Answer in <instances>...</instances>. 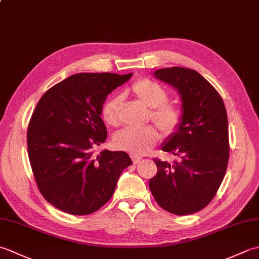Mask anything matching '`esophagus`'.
I'll return each instance as SVG.
<instances>
[{"mask_svg": "<svg viewBox=\"0 0 259 259\" xmlns=\"http://www.w3.org/2000/svg\"><path fill=\"white\" fill-rule=\"evenodd\" d=\"M131 159H133V162L134 163H138L140 160H141V157H139V156H135V155H133L131 156Z\"/></svg>", "mask_w": 259, "mask_h": 259, "instance_id": "obj_1", "label": "esophagus"}]
</instances>
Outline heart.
I'll use <instances>...</instances> for the list:
<instances>
[{
    "mask_svg": "<svg viewBox=\"0 0 259 259\" xmlns=\"http://www.w3.org/2000/svg\"><path fill=\"white\" fill-rule=\"evenodd\" d=\"M131 92L142 104L151 109V120L164 135L170 136L179 129L183 122V110L177 104L167 102L168 92L162 85L150 79H139L131 87ZM122 102V97L114 96L103 104L101 114L109 125H120ZM158 140L159 133L152 125L141 129H124L113 138L115 147L135 156L149 151Z\"/></svg>",
    "mask_w": 259,
    "mask_h": 259,
    "instance_id": "heart-1",
    "label": "heart"
}]
</instances>
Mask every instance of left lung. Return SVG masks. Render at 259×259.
<instances>
[{"mask_svg":"<svg viewBox=\"0 0 259 259\" xmlns=\"http://www.w3.org/2000/svg\"><path fill=\"white\" fill-rule=\"evenodd\" d=\"M153 75L178 90L183 122L162 144L172 163L153 159L158 171L149 188L158 205L175 214L205 208L222 185L229 160L228 119L217 90L195 70L172 67Z\"/></svg>","mask_w":259,"mask_h":259,"instance_id":"left-lung-1","label":"left lung"}]
</instances>
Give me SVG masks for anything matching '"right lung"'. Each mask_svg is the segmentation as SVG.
Segmentation results:
<instances>
[{
    "label": "right lung",
    "mask_w": 259,
    "mask_h": 259,
    "mask_svg": "<svg viewBox=\"0 0 259 259\" xmlns=\"http://www.w3.org/2000/svg\"><path fill=\"white\" fill-rule=\"evenodd\" d=\"M131 75L73 74L37 102L27 128V152L38 190L60 210L81 216L97 211L133 163L123 151L93 155L107 139L102 104Z\"/></svg>",
    "instance_id": "right-lung-1"
}]
</instances>
